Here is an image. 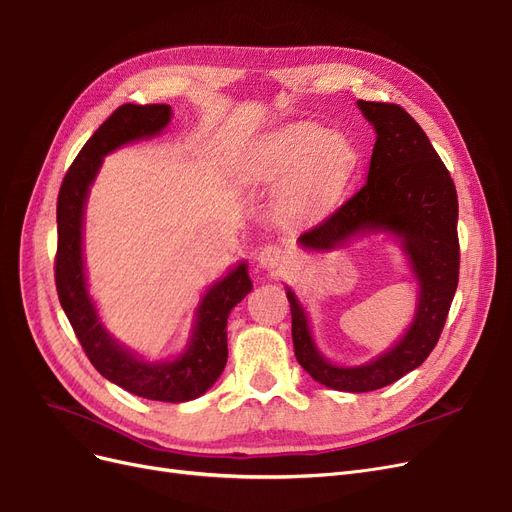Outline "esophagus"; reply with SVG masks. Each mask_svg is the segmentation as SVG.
I'll return each mask as SVG.
<instances>
[{"instance_id":"esophagus-1","label":"esophagus","mask_w":512,"mask_h":512,"mask_svg":"<svg viewBox=\"0 0 512 512\" xmlns=\"http://www.w3.org/2000/svg\"><path fill=\"white\" fill-rule=\"evenodd\" d=\"M285 249L280 244H263L257 251V261L263 270L274 272L285 263Z\"/></svg>"}]
</instances>
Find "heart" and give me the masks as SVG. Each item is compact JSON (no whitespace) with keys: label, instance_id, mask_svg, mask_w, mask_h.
I'll return each mask as SVG.
<instances>
[{"label":"heart","instance_id":"heart-1","mask_svg":"<svg viewBox=\"0 0 512 512\" xmlns=\"http://www.w3.org/2000/svg\"><path fill=\"white\" fill-rule=\"evenodd\" d=\"M357 151L349 138L302 123L280 129L259 148L253 174L285 178V200L298 208H319L344 189L355 170Z\"/></svg>","mask_w":512,"mask_h":512}]
</instances>
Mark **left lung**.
Returning <instances> with one entry per match:
<instances>
[{"mask_svg": "<svg viewBox=\"0 0 512 512\" xmlns=\"http://www.w3.org/2000/svg\"><path fill=\"white\" fill-rule=\"evenodd\" d=\"M357 106L376 129L366 185L298 242L308 251H329L361 232L400 238L419 280L415 319L393 349L366 366L342 368L317 351L306 312L291 289L287 300L300 366L329 389L364 393L395 383L434 351L459 280V208L453 178L421 125L398 104L359 100Z\"/></svg>", "mask_w": 512, "mask_h": 512, "instance_id": "left-lung-1", "label": "left lung"}]
</instances>
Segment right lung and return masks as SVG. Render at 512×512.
<instances>
[{"mask_svg":"<svg viewBox=\"0 0 512 512\" xmlns=\"http://www.w3.org/2000/svg\"><path fill=\"white\" fill-rule=\"evenodd\" d=\"M170 119L168 104H123L80 148L57 197L55 285L61 308L97 372L140 398L176 404L200 398L227 364V317L253 289L246 263L206 291L187 351L174 361L155 364L129 353L106 332L89 298L82 263V214L102 159L123 144L157 136Z\"/></svg>","mask_w":512,"mask_h":512,"instance_id":"add662e5","label":"right lung"}]
</instances>
